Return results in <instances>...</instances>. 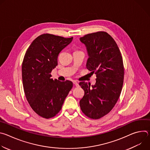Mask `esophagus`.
Returning <instances> with one entry per match:
<instances>
[{
  "instance_id": "obj_1",
  "label": "esophagus",
  "mask_w": 150,
  "mask_h": 150,
  "mask_svg": "<svg viewBox=\"0 0 150 150\" xmlns=\"http://www.w3.org/2000/svg\"><path fill=\"white\" fill-rule=\"evenodd\" d=\"M73 83H74V84L75 85L76 87L79 86V83H78V82H77L76 81H74V82H73Z\"/></svg>"
}]
</instances>
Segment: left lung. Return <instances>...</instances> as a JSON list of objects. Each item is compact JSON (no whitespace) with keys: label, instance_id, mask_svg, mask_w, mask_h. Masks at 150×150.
I'll use <instances>...</instances> for the list:
<instances>
[{"label":"left lung","instance_id":"8db88e82","mask_svg":"<svg viewBox=\"0 0 150 150\" xmlns=\"http://www.w3.org/2000/svg\"><path fill=\"white\" fill-rule=\"evenodd\" d=\"M88 54L87 68L96 74V82H80L84 91L79 101L87 117L98 119L108 114L117 103L123 87L124 67L122 56L114 39L106 32L98 31L79 38Z\"/></svg>","mask_w":150,"mask_h":150}]
</instances>
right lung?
<instances>
[{"instance_id": "1", "label": "right lung", "mask_w": 150, "mask_h": 150, "mask_svg": "<svg viewBox=\"0 0 150 150\" xmlns=\"http://www.w3.org/2000/svg\"><path fill=\"white\" fill-rule=\"evenodd\" d=\"M73 37L65 38L50 34L37 37L28 48L22 64V78L26 98L40 116H55L73 87L70 81L50 78L57 65L59 53L71 43Z\"/></svg>"}]
</instances>
